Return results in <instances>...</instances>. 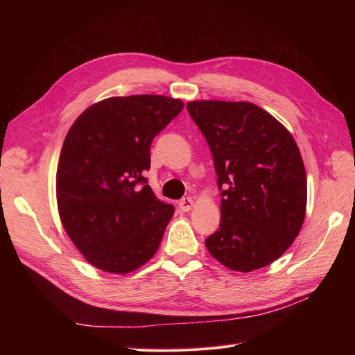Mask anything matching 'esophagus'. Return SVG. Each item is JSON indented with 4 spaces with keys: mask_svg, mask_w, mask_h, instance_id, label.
Returning <instances> with one entry per match:
<instances>
[{
    "mask_svg": "<svg viewBox=\"0 0 355 355\" xmlns=\"http://www.w3.org/2000/svg\"><path fill=\"white\" fill-rule=\"evenodd\" d=\"M178 206H179L180 211H189L192 209V206H194V200H192L191 197H185L178 202Z\"/></svg>",
    "mask_w": 355,
    "mask_h": 355,
    "instance_id": "obj_1",
    "label": "esophagus"
}]
</instances>
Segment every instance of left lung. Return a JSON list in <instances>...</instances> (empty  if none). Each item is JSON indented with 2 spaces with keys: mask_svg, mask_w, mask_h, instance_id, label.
I'll return each mask as SVG.
<instances>
[{
  "mask_svg": "<svg viewBox=\"0 0 355 355\" xmlns=\"http://www.w3.org/2000/svg\"><path fill=\"white\" fill-rule=\"evenodd\" d=\"M187 110L210 148L222 196L209 253L240 272L272 263L305 219L306 173L295 139L250 102L196 101Z\"/></svg>",
  "mask_w": 355,
  "mask_h": 355,
  "instance_id": "obj_1",
  "label": "left lung"
}]
</instances>
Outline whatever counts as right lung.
<instances>
[{"label":"right lung","instance_id":"right-lung-1","mask_svg":"<svg viewBox=\"0 0 355 355\" xmlns=\"http://www.w3.org/2000/svg\"><path fill=\"white\" fill-rule=\"evenodd\" d=\"M184 110L158 94L110 98L85 110L65 137L56 175L63 228L102 271L127 274L158 250L171 204L144 178L154 137Z\"/></svg>","mask_w":355,"mask_h":355}]
</instances>
